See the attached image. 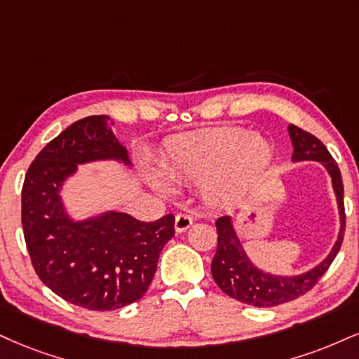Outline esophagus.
<instances>
[{
    "label": "esophagus",
    "mask_w": 359,
    "mask_h": 359,
    "mask_svg": "<svg viewBox=\"0 0 359 359\" xmlns=\"http://www.w3.org/2000/svg\"><path fill=\"white\" fill-rule=\"evenodd\" d=\"M191 224H193V218L189 215H184V213L176 215V218H175V229L178 233L187 231V229L191 226Z\"/></svg>",
    "instance_id": "esophagus-1"
}]
</instances>
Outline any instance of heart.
Wrapping results in <instances>:
<instances>
[{"label": "heart", "instance_id": "heart-1", "mask_svg": "<svg viewBox=\"0 0 359 359\" xmlns=\"http://www.w3.org/2000/svg\"><path fill=\"white\" fill-rule=\"evenodd\" d=\"M271 146L243 128H213L178 136L166 144L161 166L176 183H201L216 201L234 200L271 161ZM153 184L171 193L170 183L153 175Z\"/></svg>", "mask_w": 359, "mask_h": 359}]
</instances>
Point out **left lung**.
I'll list each match as a JSON object with an SVG mask.
<instances>
[{
  "instance_id": "obj_1",
  "label": "left lung",
  "mask_w": 359,
  "mask_h": 359,
  "mask_svg": "<svg viewBox=\"0 0 359 359\" xmlns=\"http://www.w3.org/2000/svg\"><path fill=\"white\" fill-rule=\"evenodd\" d=\"M287 133H290L291 143H293L294 148L293 156H291L294 163L320 161L326 168V171L330 172L336 201H338L341 228H339L338 240H336L333 250L330 251V255L318 266L303 274H296V276H280V274L264 273L263 269L256 268L250 258H248L245 250H243L240 238L234 231L231 218L229 216L218 218V221H216L218 248H216V255L213 263H211V273H213L216 285L228 296L238 299V302L258 308H269L276 306V304L293 302V299L299 298L302 294L308 293L323 274L328 271L330 264L333 263L336 255H338L343 243L344 226H346L343 201V180L333 156L326 149V146L316 136H313L311 133L304 131L294 125L287 126Z\"/></svg>"
}]
</instances>
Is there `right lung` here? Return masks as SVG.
<instances>
[{
	"label": "right lung",
	"instance_id": "obj_1",
	"mask_svg": "<svg viewBox=\"0 0 359 359\" xmlns=\"http://www.w3.org/2000/svg\"><path fill=\"white\" fill-rule=\"evenodd\" d=\"M109 116H88L51 140L28 168L21 191V223L33 268L53 293L93 311L138 302L151 285L163 246L175 236V216L144 223L106 213L74 221L61 200L78 165L116 159L131 166Z\"/></svg>",
	"mask_w": 359,
	"mask_h": 359
}]
</instances>
